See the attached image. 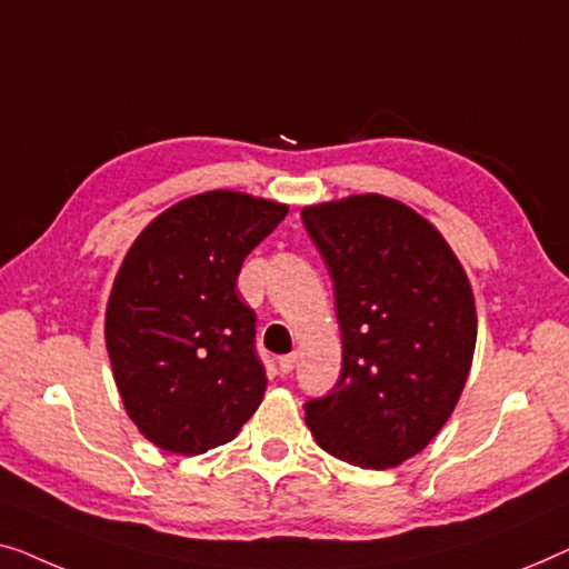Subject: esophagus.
I'll use <instances>...</instances> for the list:
<instances>
[{"label": "esophagus", "mask_w": 569, "mask_h": 569, "mask_svg": "<svg viewBox=\"0 0 569 569\" xmlns=\"http://www.w3.org/2000/svg\"><path fill=\"white\" fill-rule=\"evenodd\" d=\"M296 361H299V356H296V353L281 356V358H278V368H281L283 373H291V371H293V366H296Z\"/></svg>", "instance_id": "esophagus-1"}]
</instances>
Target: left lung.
Returning <instances> with one entry per match:
<instances>
[{"label": "left lung", "instance_id": "left-lung-1", "mask_svg": "<svg viewBox=\"0 0 569 569\" xmlns=\"http://www.w3.org/2000/svg\"><path fill=\"white\" fill-rule=\"evenodd\" d=\"M303 227L335 283L342 373L307 402L335 459L391 469L451 418L477 346L467 270L426 216L379 193L303 206Z\"/></svg>", "mask_w": 569, "mask_h": 569}]
</instances>
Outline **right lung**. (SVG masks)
<instances>
[{
	"label": "right lung",
	"instance_id": "1",
	"mask_svg": "<svg viewBox=\"0 0 569 569\" xmlns=\"http://www.w3.org/2000/svg\"><path fill=\"white\" fill-rule=\"evenodd\" d=\"M286 213L268 198L208 190L167 208L128 247L106 346L128 418L162 451L229 443L260 407L268 379L237 276Z\"/></svg>",
	"mask_w": 569,
	"mask_h": 569
}]
</instances>
